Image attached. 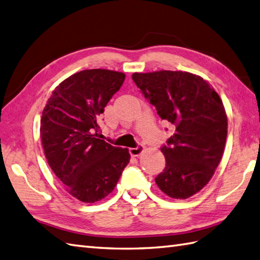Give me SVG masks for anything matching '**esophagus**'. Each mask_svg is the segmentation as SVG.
Listing matches in <instances>:
<instances>
[{
  "mask_svg": "<svg viewBox=\"0 0 260 260\" xmlns=\"http://www.w3.org/2000/svg\"><path fill=\"white\" fill-rule=\"evenodd\" d=\"M144 149H145L144 146H142V145H138V146H136L135 148H129V154H131V156H133V157H136V156H140L142 154Z\"/></svg>",
  "mask_w": 260,
  "mask_h": 260,
  "instance_id": "34e87169",
  "label": "esophagus"
}]
</instances>
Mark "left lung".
Instances as JSON below:
<instances>
[{
	"label": "left lung",
	"instance_id": "1",
	"mask_svg": "<svg viewBox=\"0 0 260 260\" xmlns=\"http://www.w3.org/2000/svg\"><path fill=\"white\" fill-rule=\"evenodd\" d=\"M132 78L159 117L175 127L161 147L166 166L155 182L167 196L189 198L208 184L224 154L228 122L219 95L188 72L134 73Z\"/></svg>",
	"mask_w": 260,
	"mask_h": 260
}]
</instances>
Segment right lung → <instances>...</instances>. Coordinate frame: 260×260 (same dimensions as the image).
Segmentation results:
<instances>
[{
  "label": "right lung",
  "mask_w": 260,
  "mask_h": 260,
  "mask_svg": "<svg viewBox=\"0 0 260 260\" xmlns=\"http://www.w3.org/2000/svg\"><path fill=\"white\" fill-rule=\"evenodd\" d=\"M125 74L110 70H84L52 92L41 117V138L48 165L66 191L83 203L111 194L131 155L96 137L99 118Z\"/></svg>",
  "instance_id": "right-lung-1"
}]
</instances>
